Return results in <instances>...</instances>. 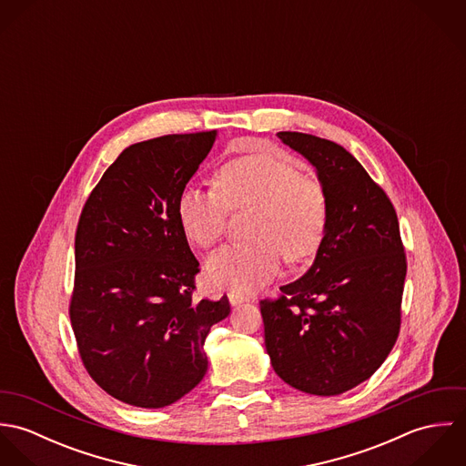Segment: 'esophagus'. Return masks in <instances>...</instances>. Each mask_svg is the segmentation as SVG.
<instances>
[{"label": "esophagus", "mask_w": 466, "mask_h": 466, "mask_svg": "<svg viewBox=\"0 0 466 466\" xmlns=\"http://www.w3.org/2000/svg\"><path fill=\"white\" fill-rule=\"evenodd\" d=\"M228 299H229V303H231L233 307H237V305H240V303H244V301H249L248 296H244V294H240V292H235V290H229V292H228Z\"/></svg>", "instance_id": "obj_1"}]
</instances>
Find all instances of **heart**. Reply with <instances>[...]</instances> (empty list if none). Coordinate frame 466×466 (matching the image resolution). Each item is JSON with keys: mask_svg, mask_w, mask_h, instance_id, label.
<instances>
[{"mask_svg": "<svg viewBox=\"0 0 466 466\" xmlns=\"http://www.w3.org/2000/svg\"><path fill=\"white\" fill-rule=\"evenodd\" d=\"M255 208L246 244H228L206 262L213 285L251 292L276 276L281 253L289 262L310 258L329 224L323 185L301 174L276 150L228 161L217 176V192L187 187L177 199L183 233L199 248H211L224 233L228 208Z\"/></svg>", "mask_w": 466, "mask_h": 466, "instance_id": "obj_1", "label": "heart"}]
</instances>
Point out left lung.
Returning <instances> with one entry per match:
<instances>
[{"label":"left lung","instance_id":"8db88e82","mask_svg":"<svg viewBox=\"0 0 466 466\" xmlns=\"http://www.w3.org/2000/svg\"><path fill=\"white\" fill-rule=\"evenodd\" d=\"M307 157L329 200V224L312 267L262 299L266 350L289 386L333 397L368 380L393 350L407 262L397 211L340 145L278 133Z\"/></svg>","mask_w":466,"mask_h":466}]
</instances>
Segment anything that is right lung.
<instances>
[{"label":"right lung","mask_w":466,"mask_h":466,"mask_svg":"<svg viewBox=\"0 0 466 466\" xmlns=\"http://www.w3.org/2000/svg\"><path fill=\"white\" fill-rule=\"evenodd\" d=\"M217 131L127 147L86 200L75 235L69 319L91 379L111 397L159 409L206 375L204 340L229 301H194L199 262L177 199Z\"/></svg>","instance_id":"add662e5"}]
</instances>
